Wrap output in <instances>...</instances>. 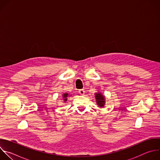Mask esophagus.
<instances>
[{"instance_id":"obj_1","label":"esophagus","mask_w":160,"mask_h":160,"mask_svg":"<svg viewBox=\"0 0 160 160\" xmlns=\"http://www.w3.org/2000/svg\"><path fill=\"white\" fill-rule=\"evenodd\" d=\"M78 92H79V94H81V95H84V94H85V90H84L83 89H80V90H79Z\"/></svg>"}]
</instances>
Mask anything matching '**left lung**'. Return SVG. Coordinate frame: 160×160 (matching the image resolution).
<instances>
[{"mask_svg":"<svg viewBox=\"0 0 160 160\" xmlns=\"http://www.w3.org/2000/svg\"><path fill=\"white\" fill-rule=\"evenodd\" d=\"M95 98L97 104L100 107H103L105 104V97L101 92L96 93Z\"/></svg>","mask_w":160,"mask_h":160,"instance_id":"obj_1","label":"left lung"}]
</instances>
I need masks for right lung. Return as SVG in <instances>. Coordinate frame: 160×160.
I'll list each match as a JSON object with an SVG mask.
<instances>
[{"mask_svg": "<svg viewBox=\"0 0 160 160\" xmlns=\"http://www.w3.org/2000/svg\"><path fill=\"white\" fill-rule=\"evenodd\" d=\"M68 95H69V94H67V93H64V94H62V98H63V100H64V102H66L67 101V97H68Z\"/></svg>", "mask_w": 160, "mask_h": 160, "instance_id": "1", "label": "right lung"}]
</instances>
